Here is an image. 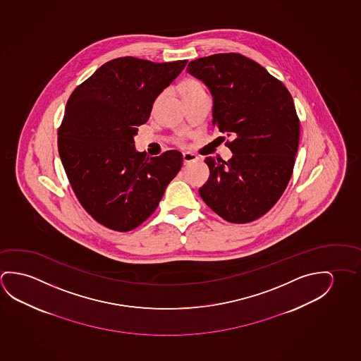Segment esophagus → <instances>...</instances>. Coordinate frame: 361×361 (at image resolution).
<instances>
[{"label": "esophagus", "instance_id": "34e87169", "mask_svg": "<svg viewBox=\"0 0 361 361\" xmlns=\"http://www.w3.org/2000/svg\"><path fill=\"white\" fill-rule=\"evenodd\" d=\"M200 161V158L193 153H183V161L184 164H190V163H195V161Z\"/></svg>", "mask_w": 361, "mask_h": 361}]
</instances>
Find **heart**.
<instances>
[{
  "mask_svg": "<svg viewBox=\"0 0 361 361\" xmlns=\"http://www.w3.org/2000/svg\"><path fill=\"white\" fill-rule=\"evenodd\" d=\"M179 92L182 94L183 100L190 99V97H197V95H202V94H206L204 90V86L197 79H187L184 80L180 85H179ZM159 97H157L154 100L155 104L158 103Z\"/></svg>",
  "mask_w": 361,
  "mask_h": 361,
  "instance_id": "b5f03b06",
  "label": "heart"
}]
</instances>
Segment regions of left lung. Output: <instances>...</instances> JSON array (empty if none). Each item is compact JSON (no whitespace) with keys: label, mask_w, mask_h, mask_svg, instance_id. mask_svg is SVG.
<instances>
[{"label":"left lung","mask_w":361,"mask_h":361,"mask_svg":"<svg viewBox=\"0 0 361 361\" xmlns=\"http://www.w3.org/2000/svg\"><path fill=\"white\" fill-rule=\"evenodd\" d=\"M213 97V126L232 137L228 161L204 159L209 178L200 187L207 206L231 224L269 212L290 182L300 140L291 94L264 66L240 54H214L188 63Z\"/></svg>","instance_id":"obj_1"}]
</instances>
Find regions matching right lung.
<instances>
[{
	"label": "right lung",
	"mask_w": 361,
	"mask_h": 361,
	"mask_svg": "<svg viewBox=\"0 0 361 361\" xmlns=\"http://www.w3.org/2000/svg\"><path fill=\"white\" fill-rule=\"evenodd\" d=\"M187 63L114 59L70 95L59 126V154L81 206L106 228L128 232L143 224L180 171L178 150L149 158L135 150L133 137Z\"/></svg>",
	"instance_id": "1"
}]
</instances>
